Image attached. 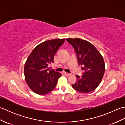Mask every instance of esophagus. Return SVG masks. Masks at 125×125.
I'll list each match as a JSON object with an SVG mask.
<instances>
[{
  "label": "esophagus",
  "instance_id": "obj_1",
  "mask_svg": "<svg viewBox=\"0 0 125 125\" xmlns=\"http://www.w3.org/2000/svg\"><path fill=\"white\" fill-rule=\"evenodd\" d=\"M64 75L66 76H69L71 75V74L69 73H64Z\"/></svg>",
  "mask_w": 125,
  "mask_h": 125
}]
</instances>
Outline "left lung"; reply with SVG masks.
<instances>
[{"label": "left lung", "instance_id": "1", "mask_svg": "<svg viewBox=\"0 0 125 125\" xmlns=\"http://www.w3.org/2000/svg\"><path fill=\"white\" fill-rule=\"evenodd\" d=\"M75 50L78 65L83 70L80 77L76 75L77 81L72 85L76 91L87 93L94 91L99 85L105 72L103 57L90 42L78 38L66 39Z\"/></svg>", "mask_w": 125, "mask_h": 125}]
</instances>
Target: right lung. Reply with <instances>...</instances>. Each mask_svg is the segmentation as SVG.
<instances>
[{
    "label": "right lung",
    "mask_w": 125,
    "mask_h": 125,
    "mask_svg": "<svg viewBox=\"0 0 125 125\" xmlns=\"http://www.w3.org/2000/svg\"><path fill=\"white\" fill-rule=\"evenodd\" d=\"M65 39H53L38 45L29 56L25 64L26 83L35 94H45L54 90L62 75L48 67L54 62V57Z\"/></svg>",
    "instance_id": "1"
}]
</instances>
